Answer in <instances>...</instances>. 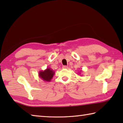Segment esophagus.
I'll return each mask as SVG.
<instances>
[{
	"instance_id": "obj_1",
	"label": "esophagus",
	"mask_w": 123,
	"mask_h": 123,
	"mask_svg": "<svg viewBox=\"0 0 123 123\" xmlns=\"http://www.w3.org/2000/svg\"><path fill=\"white\" fill-rule=\"evenodd\" d=\"M62 68H64V69H67V68H68V66H63V67H62Z\"/></svg>"
}]
</instances>
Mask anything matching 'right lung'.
Wrapping results in <instances>:
<instances>
[{"label": "right lung", "mask_w": 123, "mask_h": 123, "mask_svg": "<svg viewBox=\"0 0 123 123\" xmlns=\"http://www.w3.org/2000/svg\"><path fill=\"white\" fill-rule=\"evenodd\" d=\"M54 74V72L50 68H47L44 71H41L39 73V77L45 81H50L53 78Z\"/></svg>", "instance_id": "obj_1"}]
</instances>
